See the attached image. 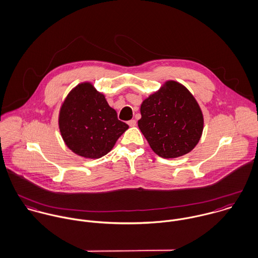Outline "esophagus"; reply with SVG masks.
<instances>
[{
	"label": "esophagus",
	"mask_w": 258,
	"mask_h": 258,
	"mask_svg": "<svg viewBox=\"0 0 258 258\" xmlns=\"http://www.w3.org/2000/svg\"><path fill=\"white\" fill-rule=\"evenodd\" d=\"M127 123H128L130 126H135V125H137V120L136 119H131V120L127 121Z\"/></svg>",
	"instance_id": "34e87169"
}]
</instances>
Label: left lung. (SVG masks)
Masks as SVG:
<instances>
[{"instance_id":"obj_1","label":"left lung","mask_w":258,"mask_h":258,"mask_svg":"<svg viewBox=\"0 0 258 258\" xmlns=\"http://www.w3.org/2000/svg\"><path fill=\"white\" fill-rule=\"evenodd\" d=\"M139 127L155 154L175 158L191 152L204 130L202 109L182 85L168 81L141 105Z\"/></svg>"}]
</instances>
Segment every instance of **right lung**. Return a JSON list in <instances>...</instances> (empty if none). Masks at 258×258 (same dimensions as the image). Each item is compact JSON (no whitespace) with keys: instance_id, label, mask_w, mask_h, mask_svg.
Returning <instances> with one entry per match:
<instances>
[{"instance_id":"1","label":"right lung","mask_w":258,"mask_h":258,"mask_svg":"<svg viewBox=\"0 0 258 258\" xmlns=\"http://www.w3.org/2000/svg\"><path fill=\"white\" fill-rule=\"evenodd\" d=\"M58 126L68 148L87 158L109 153L128 128L90 83L77 86L69 94L59 110Z\"/></svg>"}]
</instances>
